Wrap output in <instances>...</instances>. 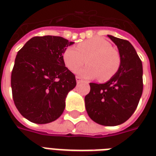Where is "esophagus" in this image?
<instances>
[{
	"instance_id": "1",
	"label": "esophagus",
	"mask_w": 156,
	"mask_h": 156,
	"mask_svg": "<svg viewBox=\"0 0 156 156\" xmlns=\"http://www.w3.org/2000/svg\"><path fill=\"white\" fill-rule=\"evenodd\" d=\"M76 82H77V83H81L82 82H83V80H82L80 77L77 76V77H76Z\"/></svg>"
}]
</instances>
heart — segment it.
I'll return each instance as SVG.
<instances>
[{
	"label": "heart",
	"mask_w": 156,
	"mask_h": 156,
	"mask_svg": "<svg viewBox=\"0 0 156 156\" xmlns=\"http://www.w3.org/2000/svg\"><path fill=\"white\" fill-rule=\"evenodd\" d=\"M87 62L88 65L78 70L85 78L99 77L101 81H108L115 76L120 67L121 60L117 50L110 42L102 37H94L78 43L77 48L68 47L62 54L65 66L75 72Z\"/></svg>",
	"instance_id": "1"
}]
</instances>
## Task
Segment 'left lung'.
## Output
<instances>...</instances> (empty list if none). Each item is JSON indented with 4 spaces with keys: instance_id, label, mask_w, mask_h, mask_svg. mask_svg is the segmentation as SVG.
Instances as JSON below:
<instances>
[{
    "instance_id": "1",
    "label": "left lung",
    "mask_w": 156,
    "mask_h": 156,
    "mask_svg": "<svg viewBox=\"0 0 156 156\" xmlns=\"http://www.w3.org/2000/svg\"><path fill=\"white\" fill-rule=\"evenodd\" d=\"M108 37L117 46L120 67L105 83H90V92L84 101L92 120L101 125L115 126L128 120L137 108L143 92V67L129 41Z\"/></svg>"
}]
</instances>
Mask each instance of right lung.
Instances as JSON below:
<instances>
[{
  "label": "right lung",
  "mask_w": 156,
  "mask_h": 156,
  "mask_svg": "<svg viewBox=\"0 0 156 156\" xmlns=\"http://www.w3.org/2000/svg\"><path fill=\"white\" fill-rule=\"evenodd\" d=\"M73 43L62 37H35L17 52L11 80L12 96L20 114L32 123H51L64 111L76 79L65 67L62 54Z\"/></svg>",
  "instance_id": "1"
}]
</instances>
